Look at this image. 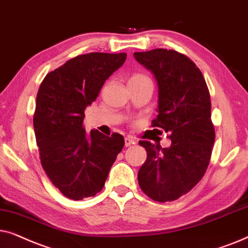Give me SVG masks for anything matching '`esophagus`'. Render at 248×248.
Returning a JSON list of instances; mask_svg holds the SVG:
<instances>
[{"mask_svg":"<svg viewBox=\"0 0 248 248\" xmlns=\"http://www.w3.org/2000/svg\"><path fill=\"white\" fill-rule=\"evenodd\" d=\"M135 143V141L131 140V138H129V137H124V146L126 147H128V146H130V145H133Z\"/></svg>","mask_w":248,"mask_h":248,"instance_id":"esophagus-1","label":"esophagus"}]
</instances>
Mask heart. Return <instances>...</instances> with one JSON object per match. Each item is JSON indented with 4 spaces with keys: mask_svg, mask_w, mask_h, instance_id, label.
I'll return each mask as SVG.
<instances>
[{
    "mask_svg": "<svg viewBox=\"0 0 248 248\" xmlns=\"http://www.w3.org/2000/svg\"><path fill=\"white\" fill-rule=\"evenodd\" d=\"M143 77H145V76H143V75H135V76H133V77H131V79H137V78H143Z\"/></svg>",
    "mask_w": 248,
    "mask_h": 248,
    "instance_id": "1",
    "label": "heart"
}]
</instances>
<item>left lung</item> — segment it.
Listing matches in <instances>:
<instances>
[{
	"instance_id": "8db88e82",
	"label": "left lung",
	"mask_w": 248,
	"mask_h": 248,
	"mask_svg": "<svg viewBox=\"0 0 248 248\" xmlns=\"http://www.w3.org/2000/svg\"><path fill=\"white\" fill-rule=\"evenodd\" d=\"M134 57L157 81L158 114L152 127L162 128L171 140L167 148L140 141L147 158L138 171V184L153 201L171 202L193 189L210 163L216 140L210 92L202 72L185 54L155 48Z\"/></svg>"
}]
</instances>
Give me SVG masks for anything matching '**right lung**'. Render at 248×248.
<instances>
[{
  "label": "right lung",
  "mask_w": 248,
  "mask_h": 248,
  "mask_svg": "<svg viewBox=\"0 0 248 248\" xmlns=\"http://www.w3.org/2000/svg\"><path fill=\"white\" fill-rule=\"evenodd\" d=\"M126 53L93 52L72 58L48 72L36 97L34 130L39 157L52 184L68 199L80 201L102 190L124 145L120 134H86L85 108L105 80L126 61Z\"/></svg>",
  "instance_id": "add662e5"
}]
</instances>
